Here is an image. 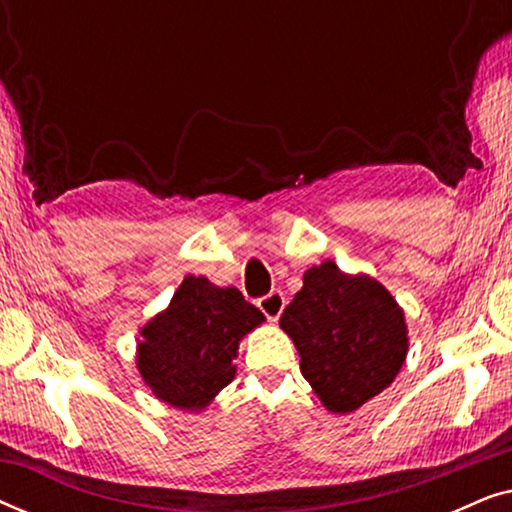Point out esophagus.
Here are the masks:
<instances>
[{"label":"esophagus","instance_id":"obj_1","mask_svg":"<svg viewBox=\"0 0 512 512\" xmlns=\"http://www.w3.org/2000/svg\"><path fill=\"white\" fill-rule=\"evenodd\" d=\"M286 305L282 291H270L268 296L258 298V310H261L270 321H277L279 314H282Z\"/></svg>","mask_w":512,"mask_h":512}]
</instances>
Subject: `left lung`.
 Returning a JSON list of instances; mask_svg holds the SVG:
<instances>
[{"label":"left lung","mask_w":512,"mask_h":512,"mask_svg":"<svg viewBox=\"0 0 512 512\" xmlns=\"http://www.w3.org/2000/svg\"><path fill=\"white\" fill-rule=\"evenodd\" d=\"M279 326L300 354V373L331 412H352L387 389L408 352L403 310L370 277L333 261L305 272Z\"/></svg>","instance_id":"left-lung-1"}]
</instances>
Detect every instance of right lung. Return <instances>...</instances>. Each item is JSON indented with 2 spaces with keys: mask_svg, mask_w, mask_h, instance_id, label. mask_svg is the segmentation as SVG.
<instances>
[{
  "mask_svg": "<svg viewBox=\"0 0 512 512\" xmlns=\"http://www.w3.org/2000/svg\"><path fill=\"white\" fill-rule=\"evenodd\" d=\"M261 321L235 286L188 275L170 307L144 326L139 373L160 401L202 410L235 377L237 342Z\"/></svg>",
  "mask_w": 512,
  "mask_h": 512,
  "instance_id": "add662e5",
  "label": "right lung"
}]
</instances>
